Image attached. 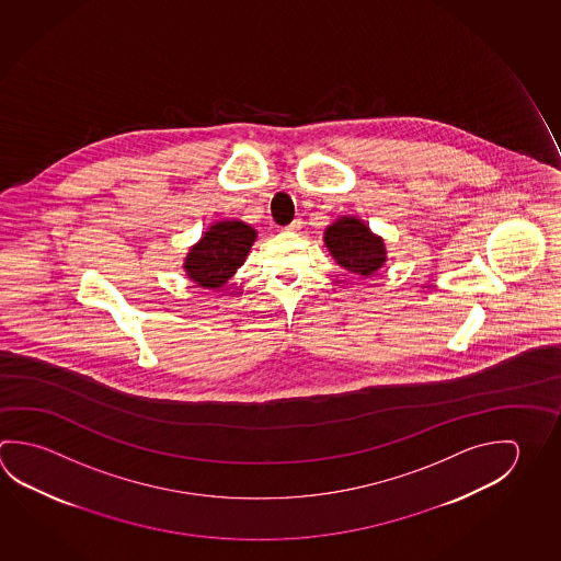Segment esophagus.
<instances>
[{
  "instance_id": "esophagus-1",
  "label": "esophagus",
  "mask_w": 561,
  "mask_h": 561,
  "mask_svg": "<svg viewBox=\"0 0 561 561\" xmlns=\"http://www.w3.org/2000/svg\"><path fill=\"white\" fill-rule=\"evenodd\" d=\"M301 227H304L301 218H295L291 225H287V227H285V230H289V232H297V230H301Z\"/></svg>"
}]
</instances>
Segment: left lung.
Wrapping results in <instances>:
<instances>
[{"label":"left lung","mask_w":561,"mask_h":561,"mask_svg":"<svg viewBox=\"0 0 561 561\" xmlns=\"http://www.w3.org/2000/svg\"><path fill=\"white\" fill-rule=\"evenodd\" d=\"M324 244L334 260L356 276H370L383 266V242L358 218H341L324 230Z\"/></svg>","instance_id":"1"}]
</instances>
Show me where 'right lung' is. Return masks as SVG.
Here are the masks:
<instances>
[{
  "instance_id": "right-lung-1",
  "label": "right lung",
  "mask_w": 561,
  "mask_h": 561,
  "mask_svg": "<svg viewBox=\"0 0 561 561\" xmlns=\"http://www.w3.org/2000/svg\"><path fill=\"white\" fill-rule=\"evenodd\" d=\"M256 230L240 220L217 222L207 234L191 248L185 270L188 277L201 287H220L227 284L237 267L244 264Z\"/></svg>"
}]
</instances>
